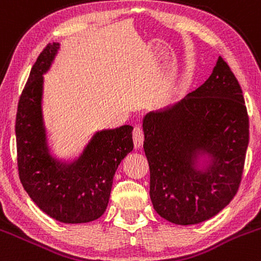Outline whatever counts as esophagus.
<instances>
[{
  "instance_id": "obj_1",
  "label": "esophagus",
  "mask_w": 261,
  "mask_h": 261,
  "mask_svg": "<svg viewBox=\"0 0 261 261\" xmlns=\"http://www.w3.org/2000/svg\"><path fill=\"white\" fill-rule=\"evenodd\" d=\"M133 139H134V145H135V149H140L144 144V131L141 130V127L136 126L133 131Z\"/></svg>"
}]
</instances>
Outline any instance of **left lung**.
Listing matches in <instances>:
<instances>
[{
  "label": "left lung",
  "instance_id": "obj_1",
  "mask_svg": "<svg viewBox=\"0 0 261 261\" xmlns=\"http://www.w3.org/2000/svg\"><path fill=\"white\" fill-rule=\"evenodd\" d=\"M142 127L150 197L161 218L199 224L231 201L243 176L249 116L239 82L221 57L199 89L145 115ZM201 154L210 164L199 169Z\"/></svg>",
  "mask_w": 261,
  "mask_h": 261
}]
</instances>
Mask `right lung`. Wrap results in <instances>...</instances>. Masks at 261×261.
<instances>
[{"label":"right lung","mask_w":261,"mask_h":261,"mask_svg":"<svg viewBox=\"0 0 261 261\" xmlns=\"http://www.w3.org/2000/svg\"><path fill=\"white\" fill-rule=\"evenodd\" d=\"M60 48L48 43L32 66L16 115L18 175L32 201L55 220L90 223L108 207L114 175L133 151V126L96 133L79 159L62 163L52 158L42 119L43 73Z\"/></svg>","instance_id":"add662e5"}]
</instances>
